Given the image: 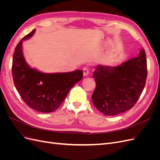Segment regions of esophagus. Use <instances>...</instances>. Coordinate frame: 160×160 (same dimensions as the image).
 <instances>
[{
	"label": "esophagus",
	"mask_w": 160,
	"mask_h": 160,
	"mask_svg": "<svg viewBox=\"0 0 160 160\" xmlns=\"http://www.w3.org/2000/svg\"><path fill=\"white\" fill-rule=\"evenodd\" d=\"M83 75L84 76H88L89 74V69L88 67H84L83 68Z\"/></svg>",
	"instance_id": "obj_1"
}]
</instances>
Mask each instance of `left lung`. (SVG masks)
Returning a JSON list of instances; mask_svg holds the SVG:
<instances>
[{"label": "left lung", "instance_id": "left-lung-1", "mask_svg": "<svg viewBox=\"0 0 160 160\" xmlns=\"http://www.w3.org/2000/svg\"><path fill=\"white\" fill-rule=\"evenodd\" d=\"M147 59L142 49L138 57L116 67L99 65L93 72L96 88L91 96L95 107L106 115L132 109L146 85Z\"/></svg>", "mask_w": 160, "mask_h": 160}]
</instances>
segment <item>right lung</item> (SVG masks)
Masks as SVG:
<instances>
[{"instance_id":"obj_1","label":"right lung","mask_w":160,"mask_h":160,"mask_svg":"<svg viewBox=\"0 0 160 160\" xmlns=\"http://www.w3.org/2000/svg\"><path fill=\"white\" fill-rule=\"evenodd\" d=\"M35 29L24 37L14 49L12 74L14 86L28 107L51 113L60 107L71 89L83 78V71L43 73L28 65L23 56V40L31 37Z\"/></svg>"}]
</instances>
